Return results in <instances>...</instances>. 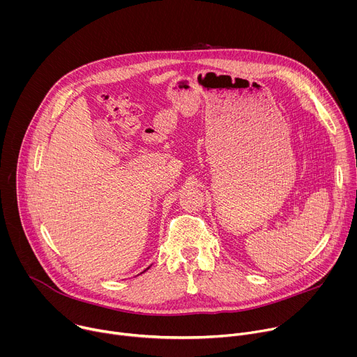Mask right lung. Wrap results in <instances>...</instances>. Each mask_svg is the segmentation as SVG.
Instances as JSON below:
<instances>
[{"label":"right lung","mask_w":357,"mask_h":357,"mask_svg":"<svg viewBox=\"0 0 357 357\" xmlns=\"http://www.w3.org/2000/svg\"><path fill=\"white\" fill-rule=\"evenodd\" d=\"M148 268H149V267H148ZM148 268H146V270H148Z\"/></svg>","instance_id":"right-lung-1"}]
</instances>
